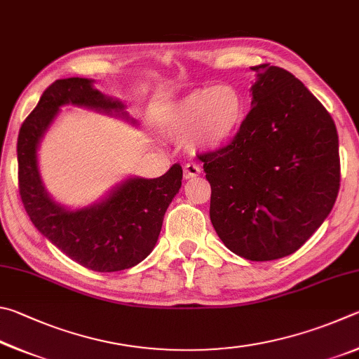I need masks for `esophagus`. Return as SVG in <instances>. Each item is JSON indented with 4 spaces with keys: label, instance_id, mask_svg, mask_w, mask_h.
I'll use <instances>...</instances> for the list:
<instances>
[{
    "label": "esophagus",
    "instance_id": "obj_1",
    "mask_svg": "<svg viewBox=\"0 0 359 359\" xmlns=\"http://www.w3.org/2000/svg\"><path fill=\"white\" fill-rule=\"evenodd\" d=\"M200 172H202V170H200V167L197 165V163H194V162L186 163V165H184V170H183L184 180L196 178V176H198V175H200Z\"/></svg>",
    "mask_w": 359,
    "mask_h": 359
}]
</instances>
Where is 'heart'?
I'll return each mask as SVG.
<instances>
[{
	"instance_id": "heart-1",
	"label": "heart",
	"mask_w": 359,
	"mask_h": 359,
	"mask_svg": "<svg viewBox=\"0 0 359 359\" xmlns=\"http://www.w3.org/2000/svg\"><path fill=\"white\" fill-rule=\"evenodd\" d=\"M244 102L230 85L197 88L172 105L162 132L172 140H186L194 148L216 149L227 143L243 121Z\"/></svg>"
}]
</instances>
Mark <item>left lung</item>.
<instances>
[{
  "instance_id": "1",
  "label": "left lung",
  "mask_w": 359,
  "mask_h": 359,
  "mask_svg": "<svg viewBox=\"0 0 359 359\" xmlns=\"http://www.w3.org/2000/svg\"><path fill=\"white\" fill-rule=\"evenodd\" d=\"M257 72L252 109L227 147L197 154L211 184L210 217L231 252L278 260L309 240L341 186L336 124L285 69Z\"/></svg>"
}]
</instances>
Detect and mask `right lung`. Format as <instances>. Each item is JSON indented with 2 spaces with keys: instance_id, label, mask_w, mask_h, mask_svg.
<instances>
[{
  "instance_id": "right-lung-1",
  "label": "right lung",
  "mask_w": 359,
  "mask_h": 359,
  "mask_svg": "<svg viewBox=\"0 0 359 359\" xmlns=\"http://www.w3.org/2000/svg\"><path fill=\"white\" fill-rule=\"evenodd\" d=\"M90 79L56 80L25 119L17 140L18 192L31 222L79 265L97 273L121 271L147 259L159 238L163 215L183 180L180 163L159 178H128L100 202L67 210L52 200L37 167L41 138L61 105H77L129 119L126 105L93 88Z\"/></svg>"
}]
</instances>
